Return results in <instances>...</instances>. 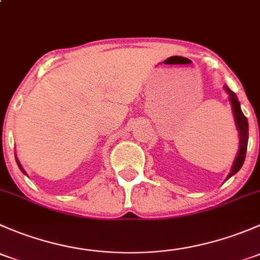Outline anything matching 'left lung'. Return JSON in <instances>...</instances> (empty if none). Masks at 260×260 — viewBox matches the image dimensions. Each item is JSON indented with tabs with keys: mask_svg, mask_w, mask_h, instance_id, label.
I'll return each mask as SVG.
<instances>
[{
	"mask_svg": "<svg viewBox=\"0 0 260 260\" xmlns=\"http://www.w3.org/2000/svg\"><path fill=\"white\" fill-rule=\"evenodd\" d=\"M225 90H226V93L229 94V99L230 102H232L233 113H234L235 123H237V128L238 131H239V137H240L239 153H238L234 165H233L232 172H230L229 176H228V179H230V177H232L234 174H237V172L240 170V167L243 166L244 159H245V154H246V147H248L249 132H248V119H246V117L243 114L242 109H240V103L239 101H238V96L235 95V93L232 90V89H229V86L225 85Z\"/></svg>",
	"mask_w": 260,
	"mask_h": 260,
	"instance_id": "left-lung-1",
	"label": "left lung"
}]
</instances>
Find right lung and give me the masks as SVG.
<instances>
[{
  "instance_id": "1",
  "label": "right lung",
  "mask_w": 260,
  "mask_h": 260,
  "mask_svg": "<svg viewBox=\"0 0 260 260\" xmlns=\"http://www.w3.org/2000/svg\"><path fill=\"white\" fill-rule=\"evenodd\" d=\"M16 162H17V165H18V167H20V170H21V171H22V172H23V174H25V171H23V170H22V167H21L20 162H18V161H17V159H16Z\"/></svg>"
}]
</instances>
